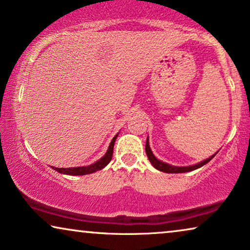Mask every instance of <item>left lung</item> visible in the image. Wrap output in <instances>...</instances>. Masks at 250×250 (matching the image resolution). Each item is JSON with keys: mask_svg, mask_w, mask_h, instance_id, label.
Wrapping results in <instances>:
<instances>
[{"mask_svg": "<svg viewBox=\"0 0 250 250\" xmlns=\"http://www.w3.org/2000/svg\"><path fill=\"white\" fill-rule=\"evenodd\" d=\"M146 156H148V158L150 160V163L152 164L153 167L157 168L158 170H162V172H165V173H186V172H191V170L193 169H197L199 168V167L206 165L208 162H210L211 158H214V156L209 157V158H207L206 160H204V162H201L199 164H197V165H193V166H187V167H177V166H172V165H168V164L164 163V162H160L156 158L155 156H153V153L151 151V149H150L149 146V140H146Z\"/></svg>", "mask_w": 250, "mask_h": 250, "instance_id": "obj_1", "label": "left lung"}]
</instances>
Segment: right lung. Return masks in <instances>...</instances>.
Instances as JSON below:
<instances>
[{
  "instance_id": "1",
  "label": "right lung",
  "mask_w": 250,
  "mask_h": 250,
  "mask_svg": "<svg viewBox=\"0 0 250 250\" xmlns=\"http://www.w3.org/2000/svg\"><path fill=\"white\" fill-rule=\"evenodd\" d=\"M116 138L117 135L112 139L110 142V146H109L108 151L105 155L102 157L101 159H99L97 163L92 164L90 166H84V167H71V168H58V167H53V169H56L57 172L67 174V175H86V174H91L97 172V170H100L108 165L110 163L112 158V152H114V145L116 141Z\"/></svg>"
}]
</instances>
